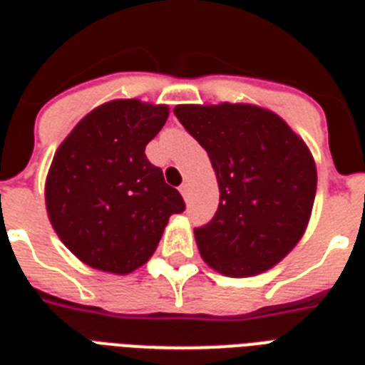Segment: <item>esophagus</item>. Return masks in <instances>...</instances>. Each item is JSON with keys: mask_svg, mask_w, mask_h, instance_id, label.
Instances as JSON below:
<instances>
[{"mask_svg": "<svg viewBox=\"0 0 365 365\" xmlns=\"http://www.w3.org/2000/svg\"><path fill=\"white\" fill-rule=\"evenodd\" d=\"M179 192H180V195H182V197L185 199H188V192H190V188H188V185H180V188H179Z\"/></svg>", "mask_w": 365, "mask_h": 365, "instance_id": "1", "label": "esophagus"}]
</instances>
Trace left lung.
I'll list each match as a JSON object with an SVG mask.
<instances>
[{
    "label": "left lung",
    "mask_w": 365,
    "mask_h": 365,
    "mask_svg": "<svg viewBox=\"0 0 365 365\" xmlns=\"http://www.w3.org/2000/svg\"><path fill=\"white\" fill-rule=\"evenodd\" d=\"M173 113L217 175V212L193 230L202 259L232 278L265 272L296 247L311 217V151L278 115L256 106H177Z\"/></svg>",
    "instance_id": "1"
}]
</instances>
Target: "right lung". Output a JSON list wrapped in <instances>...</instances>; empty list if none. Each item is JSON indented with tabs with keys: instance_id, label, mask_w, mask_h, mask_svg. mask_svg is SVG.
Listing matches in <instances>:
<instances>
[{
	"instance_id": "add662e5",
	"label": "right lung",
	"mask_w": 365,
	"mask_h": 365,
	"mask_svg": "<svg viewBox=\"0 0 365 365\" xmlns=\"http://www.w3.org/2000/svg\"><path fill=\"white\" fill-rule=\"evenodd\" d=\"M168 106L113 100L93 109L60 144L45 182L51 225L86 265L128 274L155 252L180 193L148 160Z\"/></svg>"
}]
</instances>
